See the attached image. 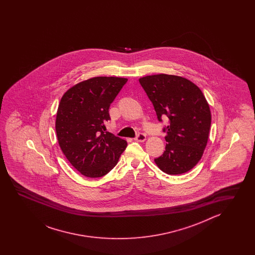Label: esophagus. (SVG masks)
Here are the masks:
<instances>
[{"mask_svg": "<svg viewBox=\"0 0 255 255\" xmlns=\"http://www.w3.org/2000/svg\"><path fill=\"white\" fill-rule=\"evenodd\" d=\"M134 139L135 141H137V142H144V141L146 140V135L144 133H138L137 135H135Z\"/></svg>", "mask_w": 255, "mask_h": 255, "instance_id": "esophagus-1", "label": "esophagus"}]
</instances>
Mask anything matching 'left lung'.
<instances>
[{"instance_id": "1", "label": "left lung", "mask_w": 255, "mask_h": 255, "mask_svg": "<svg viewBox=\"0 0 255 255\" xmlns=\"http://www.w3.org/2000/svg\"><path fill=\"white\" fill-rule=\"evenodd\" d=\"M141 87L153 104L157 120L168 118L163 128L165 151L155 158L165 173L179 175L200 161L209 138L212 115L201 89L184 77L154 75L139 78Z\"/></svg>"}]
</instances>
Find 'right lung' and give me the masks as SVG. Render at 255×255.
Returning a JSON list of instances; mask_svg holds the SVG:
<instances>
[{
    "label": "right lung",
    "instance_id": "add662e5",
    "mask_svg": "<svg viewBox=\"0 0 255 255\" xmlns=\"http://www.w3.org/2000/svg\"><path fill=\"white\" fill-rule=\"evenodd\" d=\"M127 78L98 76L71 87L61 98L55 120L60 147L82 175L100 178L114 168L127 141L106 131L110 105Z\"/></svg>",
    "mask_w": 255,
    "mask_h": 255
}]
</instances>
